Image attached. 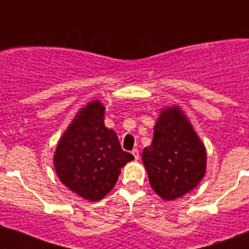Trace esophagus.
<instances>
[{"mask_svg": "<svg viewBox=\"0 0 249 249\" xmlns=\"http://www.w3.org/2000/svg\"><path fill=\"white\" fill-rule=\"evenodd\" d=\"M132 155H133L135 160H138V158H140V152H138L137 148H135L133 151H132Z\"/></svg>", "mask_w": 249, "mask_h": 249, "instance_id": "obj_1", "label": "esophagus"}]
</instances>
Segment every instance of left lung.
<instances>
[{
	"mask_svg": "<svg viewBox=\"0 0 249 249\" xmlns=\"http://www.w3.org/2000/svg\"><path fill=\"white\" fill-rule=\"evenodd\" d=\"M149 184L164 201L190 193L206 175L203 142L177 105L160 109L153 140L142 152Z\"/></svg>",
	"mask_w": 249,
	"mask_h": 249,
	"instance_id": "left-lung-1",
	"label": "left lung"
}]
</instances>
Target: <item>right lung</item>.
<instances>
[{
	"instance_id": "right-lung-1",
	"label": "right lung",
	"mask_w": 249,
	"mask_h": 249,
	"mask_svg": "<svg viewBox=\"0 0 249 249\" xmlns=\"http://www.w3.org/2000/svg\"><path fill=\"white\" fill-rule=\"evenodd\" d=\"M105 106H83L57 143L53 166L59 181L83 199L97 202L117 183L121 168L133 156L121 148L113 129L105 126Z\"/></svg>"
}]
</instances>
